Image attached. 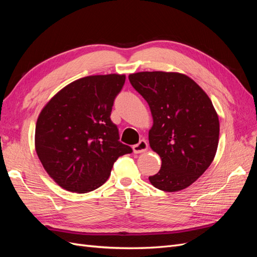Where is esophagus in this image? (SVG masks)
Segmentation results:
<instances>
[{
	"label": "esophagus",
	"instance_id": "esophagus-1",
	"mask_svg": "<svg viewBox=\"0 0 257 257\" xmlns=\"http://www.w3.org/2000/svg\"><path fill=\"white\" fill-rule=\"evenodd\" d=\"M147 149H148V144L145 139H142V141H139L138 144L133 146L134 153H142V152H145Z\"/></svg>",
	"mask_w": 257,
	"mask_h": 257
}]
</instances>
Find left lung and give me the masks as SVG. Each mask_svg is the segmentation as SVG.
I'll return each instance as SVG.
<instances>
[{
  "instance_id": "obj_1",
  "label": "left lung",
  "mask_w": 257,
  "mask_h": 257,
  "mask_svg": "<svg viewBox=\"0 0 257 257\" xmlns=\"http://www.w3.org/2000/svg\"><path fill=\"white\" fill-rule=\"evenodd\" d=\"M128 79L153 118L149 144L162 166L149 177L151 184L165 192L188 188L211 164L219 144L220 123L211 99L183 74L141 72Z\"/></svg>"
}]
</instances>
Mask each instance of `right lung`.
Segmentation results:
<instances>
[{"mask_svg":"<svg viewBox=\"0 0 257 257\" xmlns=\"http://www.w3.org/2000/svg\"><path fill=\"white\" fill-rule=\"evenodd\" d=\"M125 76L83 77L54 95L38 116L35 149L48 175L62 188L88 193L109 178L118 158L132 153L110 120Z\"/></svg>","mask_w":257,"mask_h":257,"instance_id":"1","label":"right lung"}]
</instances>
